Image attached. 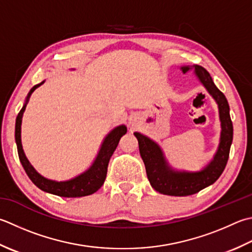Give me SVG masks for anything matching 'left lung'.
Returning a JSON list of instances; mask_svg holds the SVG:
<instances>
[{
	"instance_id": "1",
	"label": "left lung",
	"mask_w": 252,
	"mask_h": 252,
	"mask_svg": "<svg viewBox=\"0 0 252 252\" xmlns=\"http://www.w3.org/2000/svg\"><path fill=\"white\" fill-rule=\"evenodd\" d=\"M180 70L184 74L193 71L195 77L218 103L221 130L219 147L213 158L198 171L172 168L165 157L164 151L155 141L140 132H134L151 186L159 193L174 196L198 193L202 189L213 185L225 169L233 142V122L230 120L228 101L224 94L215 86L210 73L199 65H184Z\"/></svg>"
}]
</instances>
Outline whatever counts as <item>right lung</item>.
I'll return each mask as SVG.
<instances>
[{
    "label": "right lung",
    "instance_id": "obj_1",
    "mask_svg": "<svg viewBox=\"0 0 252 252\" xmlns=\"http://www.w3.org/2000/svg\"><path fill=\"white\" fill-rule=\"evenodd\" d=\"M74 70V68H72ZM44 81L34 85L25 99V103L23 108L19 111L16 118V123H15V141H16L18 157L21 160L22 165L26 171L27 176L29 177L34 185L39 189L48 192V193L56 194L63 198H81V196H86L95 193L97 190L101 188V186L105 182L107 176L108 164H109L110 157L112 156L113 152L117 149L118 143H119L121 137L126 133V126L125 125L118 126L115 129H112L103 139L100 149L98 151L95 160L88 169H86L82 174L77 175L72 179L65 181H56L48 179L46 177L41 176L39 172L33 168V166L29 162L28 158L25 155L23 145H22V120L23 115L26 109V106L29 101L32 94L37 90L39 86H41Z\"/></svg>",
    "mask_w": 252,
    "mask_h": 252
}]
</instances>
